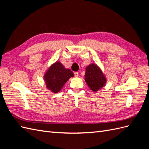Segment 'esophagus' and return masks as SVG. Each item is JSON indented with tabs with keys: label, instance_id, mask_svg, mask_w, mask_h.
<instances>
[{
	"label": "esophagus",
	"instance_id": "esophagus-1",
	"mask_svg": "<svg viewBox=\"0 0 149 149\" xmlns=\"http://www.w3.org/2000/svg\"><path fill=\"white\" fill-rule=\"evenodd\" d=\"M74 76H75V77H78V75H79V74H78V72H74Z\"/></svg>",
	"mask_w": 149,
	"mask_h": 149
}]
</instances>
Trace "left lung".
Wrapping results in <instances>:
<instances>
[{"label":"left lung","instance_id":"obj_1","mask_svg":"<svg viewBox=\"0 0 149 149\" xmlns=\"http://www.w3.org/2000/svg\"><path fill=\"white\" fill-rule=\"evenodd\" d=\"M85 81L93 91H97L105 86L106 78L96 65L91 64L86 68Z\"/></svg>","mask_w":149,"mask_h":149}]
</instances>
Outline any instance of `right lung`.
I'll list each match as a JSON object with an SVG mask.
<instances>
[{
  "instance_id": "add662e5",
  "label": "right lung",
  "mask_w": 149,
  "mask_h": 149,
  "mask_svg": "<svg viewBox=\"0 0 149 149\" xmlns=\"http://www.w3.org/2000/svg\"><path fill=\"white\" fill-rule=\"evenodd\" d=\"M74 76L73 71L70 69H66L60 62L56 61L52 65L45 74L44 79L47 88L57 93L70 78Z\"/></svg>"
}]
</instances>
